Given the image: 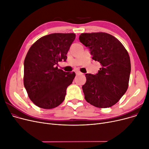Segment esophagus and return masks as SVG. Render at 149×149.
Segmentation results:
<instances>
[{"instance_id": "obj_1", "label": "esophagus", "mask_w": 149, "mask_h": 149, "mask_svg": "<svg viewBox=\"0 0 149 149\" xmlns=\"http://www.w3.org/2000/svg\"><path fill=\"white\" fill-rule=\"evenodd\" d=\"M76 75H81L83 73L80 72H79V71H77V72H76Z\"/></svg>"}]
</instances>
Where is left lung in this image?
<instances>
[{"label":"left lung","instance_id":"1","mask_svg":"<svg viewBox=\"0 0 149 149\" xmlns=\"http://www.w3.org/2000/svg\"><path fill=\"white\" fill-rule=\"evenodd\" d=\"M79 40L88 47L101 68L96 74H86L82 86L87 102L98 108L110 107L124 95L129 86L131 64L127 49L118 39L103 33H82Z\"/></svg>","mask_w":149,"mask_h":149}]
</instances>
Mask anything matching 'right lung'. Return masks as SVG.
Segmentation results:
<instances>
[{"label": "right lung", "instance_id": "add662e5", "mask_svg": "<svg viewBox=\"0 0 149 149\" xmlns=\"http://www.w3.org/2000/svg\"><path fill=\"white\" fill-rule=\"evenodd\" d=\"M74 33H53L39 39L31 45L24 61V84L28 97L38 107L51 109L65 99L74 72H65L56 66L65 61Z\"/></svg>", "mask_w": 149, "mask_h": 149}]
</instances>
